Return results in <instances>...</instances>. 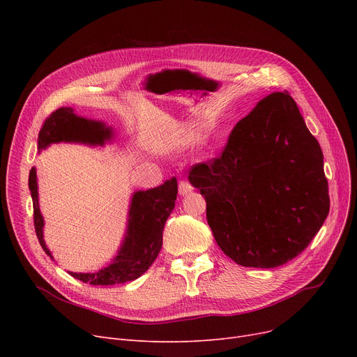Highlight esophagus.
Returning a JSON list of instances; mask_svg holds the SVG:
<instances>
[{
    "label": "esophagus",
    "mask_w": 357,
    "mask_h": 357,
    "mask_svg": "<svg viewBox=\"0 0 357 357\" xmlns=\"http://www.w3.org/2000/svg\"><path fill=\"white\" fill-rule=\"evenodd\" d=\"M192 185L188 181H181L179 182V195H186L192 191Z\"/></svg>",
    "instance_id": "34e87169"
}]
</instances>
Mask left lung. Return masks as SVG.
Listing matches in <instances>:
<instances>
[{
    "label": "left lung",
    "mask_w": 357,
    "mask_h": 357,
    "mask_svg": "<svg viewBox=\"0 0 357 357\" xmlns=\"http://www.w3.org/2000/svg\"><path fill=\"white\" fill-rule=\"evenodd\" d=\"M220 249L237 265L276 268L301 253L330 211L321 147L288 92H273L231 130L217 159L192 166Z\"/></svg>",
    "instance_id": "left-lung-1"
}]
</instances>
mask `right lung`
I'll use <instances>...</instances> for the list:
<instances>
[{"label": "right lung", "mask_w": 357, "mask_h": 357, "mask_svg": "<svg viewBox=\"0 0 357 357\" xmlns=\"http://www.w3.org/2000/svg\"><path fill=\"white\" fill-rule=\"evenodd\" d=\"M114 137L112 127L102 121L85 119L75 114L72 107H62L52 112L40 128L37 149L43 150L53 143H81L88 146H104ZM29 188L33 199L34 229L45 253L53 259L43 238L45 220L39 207L36 167L29 175ZM178 194L176 178H171L156 188L136 191L131 195L127 215V229L117 256L111 264L96 273L69 272L89 285H116L140 278L162 249L163 227L167 217L175 208Z\"/></svg>", "instance_id": "add662e5"}]
</instances>
